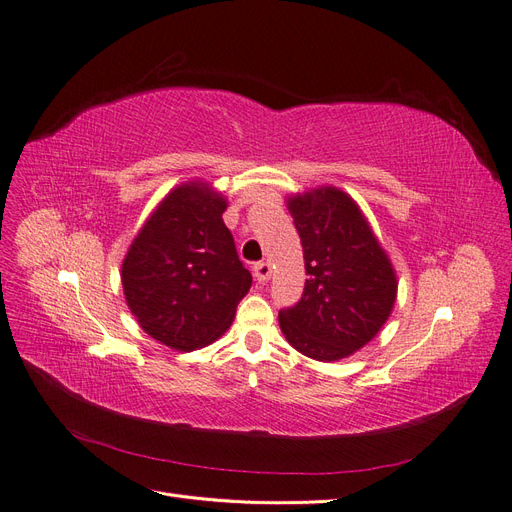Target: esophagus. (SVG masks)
<instances>
[{
	"instance_id": "obj_1",
	"label": "esophagus",
	"mask_w": 512,
	"mask_h": 512,
	"mask_svg": "<svg viewBox=\"0 0 512 512\" xmlns=\"http://www.w3.org/2000/svg\"><path fill=\"white\" fill-rule=\"evenodd\" d=\"M253 276H255L259 282L270 280V276H272V265H270L268 261H257V263L253 265Z\"/></svg>"
}]
</instances>
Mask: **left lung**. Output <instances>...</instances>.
Returning <instances> with one entry per match:
<instances>
[{"mask_svg":"<svg viewBox=\"0 0 512 512\" xmlns=\"http://www.w3.org/2000/svg\"><path fill=\"white\" fill-rule=\"evenodd\" d=\"M305 259V288L278 311L286 341L307 358L335 362L364 347L387 322L397 282L368 221L337 188L288 198Z\"/></svg>","mask_w":512,"mask_h":512,"instance_id":"1","label":"left lung"}]
</instances>
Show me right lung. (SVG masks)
Listing matches in <instances>:
<instances>
[{
  "mask_svg": "<svg viewBox=\"0 0 512 512\" xmlns=\"http://www.w3.org/2000/svg\"><path fill=\"white\" fill-rule=\"evenodd\" d=\"M226 201L205 184L169 192L123 261L131 314L152 339L180 351L213 343L230 328L251 272L221 213Z\"/></svg>",
  "mask_w": 512,
  "mask_h": 512,
  "instance_id": "obj_1",
  "label": "right lung"
}]
</instances>
